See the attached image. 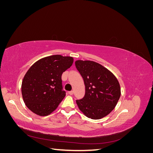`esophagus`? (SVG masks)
Instances as JSON below:
<instances>
[{"label": "esophagus", "instance_id": "1", "mask_svg": "<svg viewBox=\"0 0 153 153\" xmlns=\"http://www.w3.org/2000/svg\"><path fill=\"white\" fill-rule=\"evenodd\" d=\"M68 93H69V94H70V95H73V93H74V91H69V92H68Z\"/></svg>", "mask_w": 153, "mask_h": 153}]
</instances>
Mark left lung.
Returning a JSON list of instances; mask_svg holds the SVG:
<instances>
[{
	"label": "left lung",
	"mask_w": 153,
	"mask_h": 153,
	"mask_svg": "<svg viewBox=\"0 0 153 153\" xmlns=\"http://www.w3.org/2000/svg\"><path fill=\"white\" fill-rule=\"evenodd\" d=\"M75 66L85 87L84 98L76 100L78 108L92 119L105 117L114 110L121 96V88L116 77L94 61L78 60Z\"/></svg>",
	"instance_id": "left-lung-1"
}]
</instances>
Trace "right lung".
<instances>
[{
	"label": "right lung",
	"instance_id": "obj_1",
	"mask_svg": "<svg viewBox=\"0 0 153 153\" xmlns=\"http://www.w3.org/2000/svg\"><path fill=\"white\" fill-rule=\"evenodd\" d=\"M73 62L71 57L51 55L36 62L25 75L22 84L24 103L30 110L47 116L57 108L66 96L62 74Z\"/></svg>",
	"mask_w": 153,
	"mask_h": 153
}]
</instances>
